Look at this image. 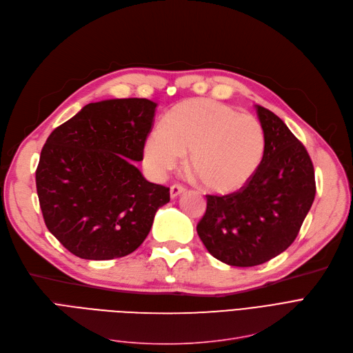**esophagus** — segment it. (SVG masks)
Masks as SVG:
<instances>
[{"label": "esophagus", "mask_w": 353, "mask_h": 353, "mask_svg": "<svg viewBox=\"0 0 353 353\" xmlns=\"http://www.w3.org/2000/svg\"><path fill=\"white\" fill-rule=\"evenodd\" d=\"M184 190H186V189H184L183 186H180V184H173V186L170 188V197L174 199V197H177L179 194H181Z\"/></svg>", "instance_id": "esophagus-1"}]
</instances>
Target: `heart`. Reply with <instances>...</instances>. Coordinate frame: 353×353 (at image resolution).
I'll use <instances>...</instances> for the list:
<instances>
[{
    "instance_id": "1",
    "label": "heart",
    "mask_w": 353,
    "mask_h": 353,
    "mask_svg": "<svg viewBox=\"0 0 353 353\" xmlns=\"http://www.w3.org/2000/svg\"><path fill=\"white\" fill-rule=\"evenodd\" d=\"M265 152L257 119L225 103L196 99L177 104L147 136L144 163L156 177L174 170L189 153V172L201 188L217 194L243 189Z\"/></svg>"
}]
</instances>
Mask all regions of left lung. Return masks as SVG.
Returning a JSON list of instances; mask_svg holds the SVG:
<instances>
[{
  "label": "left lung",
  "instance_id": "left-lung-1",
  "mask_svg": "<svg viewBox=\"0 0 353 353\" xmlns=\"http://www.w3.org/2000/svg\"><path fill=\"white\" fill-rule=\"evenodd\" d=\"M265 152L243 189L208 194L197 234L209 253L230 266L262 265L285 252L298 236L316 193L305 145L270 110L256 105Z\"/></svg>",
  "mask_w": 353,
  "mask_h": 353
}]
</instances>
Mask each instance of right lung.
<instances>
[{
	"label": "right lung",
	"instance_id": "add662e5",
	"mask_svg": "<svg viewBox=\"0 0 353 353\" xmlns=\"http://www.w3.org/2000/svg\"><path fill=\"white\" fill-rule=\"evenodd\" d=\"M156 107L147 99L90 103L47 139L37 194L47 229L72 254H130L170 201V189L147 181L133 163L143 160Z\"/></svg>",
	"mask_w": 353,
	"mask_h": 353
}]
</instances>
